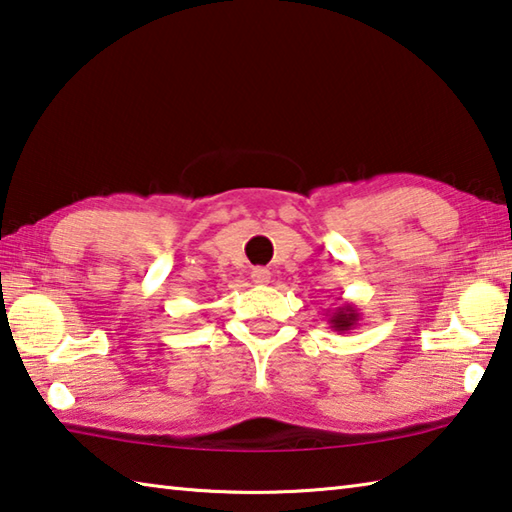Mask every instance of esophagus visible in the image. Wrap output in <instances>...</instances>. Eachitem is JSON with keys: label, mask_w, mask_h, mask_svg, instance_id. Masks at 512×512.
Here are the masks:
<instances>
[{"label": "esophagus", "mask_w": 512, "mask_h": 512, "mask_svg": "<svg viewBox=\"0 0 512 512\" xmlns=\"http://www.w3.org/2000/svg\"><path fill=\"white\" fill-rule=\"evenodd\" d=\"M252 281L256 285H267L269 281H272V274H269L265 267H254L252 269Z\"/></svg>", "instance_id": "obj_1"}]
</instances>
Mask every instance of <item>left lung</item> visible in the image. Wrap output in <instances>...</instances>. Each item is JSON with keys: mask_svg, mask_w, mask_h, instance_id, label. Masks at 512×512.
<instances>
[{"mask_svg": "<svg viewBox=\"0 0 512 512\" xmlns=\"http://www.w3.org/2000/svg\"><path fill=\"white\" fill-rule=\"evenodd\" d=\"M325 316H327V323H330L332 330L339 332V334L354 330V327L359 325V321H361V312L354 303H341L339 307H336V310H332V312L327 310Z\"/></svg>", "mask_w": 512, "mask_h": 512, "instance_id": "obj_1", "label": "left lung"}]
</instances>
